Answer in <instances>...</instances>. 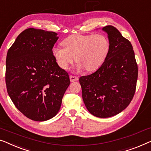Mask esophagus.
<instances>
[{
  "label": "esophagus",
  "instance_id": "1",
  "mask_svg": "<svg viewBox=\"0 0 151 151\" xmlns=\"http://www.w3.org/2000/svg\"><path fill=\"white\" fill-rule=\"evenodd\" d=\"M69 78H70L71 82H75L76 80H78V76H75L73 75L69 76Z\"/></svg>",
  "mask_w": 151,
  "mask_h": 151
}]
</instances>
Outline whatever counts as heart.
Instances as JSON below:
<instances>
[{
    "mask_svg": "<svg viewBox=\"0 0 151 151\" xmlns=\"http://www.w3.org/2000/svg\"><path fill=\"white\" fill-rule=\"evenodd\" d=\"M63 47H54L52 54L60 68L65 70L75 61L78 71L85 69L95 71L101 66L108 56L110 43L101 34L73 35L63 41Z\"/></svg>",
    "mask_w": 151,
    "mask_h": 151,
    "instance_id": "heart-1",
    "label": "heart"
}]
</instances>
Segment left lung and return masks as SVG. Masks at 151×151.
<instances>
[{
    "instance_id": "left-lung-1",
    "label": "left lung",
    "mask_w": 151,
    "mask_h": 151,
    "mask_svg": "<svg viewBox=\"0 0 151 151\" xmlns=\"http://www.w3.org/2000/svg\"><path fill=\"white\" fill-rule=\"evenodd\" d=\"M108 35L110 50L102 65L80 78L82 99L95 116L108 118L121 112L134 97L138 75L132 43L113 26L102 28Z\"/></svg>"
}]
</instances>
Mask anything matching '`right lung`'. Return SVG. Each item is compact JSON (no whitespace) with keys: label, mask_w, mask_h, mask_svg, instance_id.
Here are the masks:
<instances>
[{"label":"right lung","mask_w":151,"mask_h":151,"mask_svg":"<svg viewBox=\"0 0 151 151\" xmlns=\"http://www.w3.org/2000/svg\"><path fill=\"white\" fill-rule=\"evenodd\" d=\"M58 39L54 32L28 28L17 36L6 54L7 93L17 110L32 121L55 116L70 84L69 73L52 54Z\"/></svg>","instance_id":"1"}]
</instances>
